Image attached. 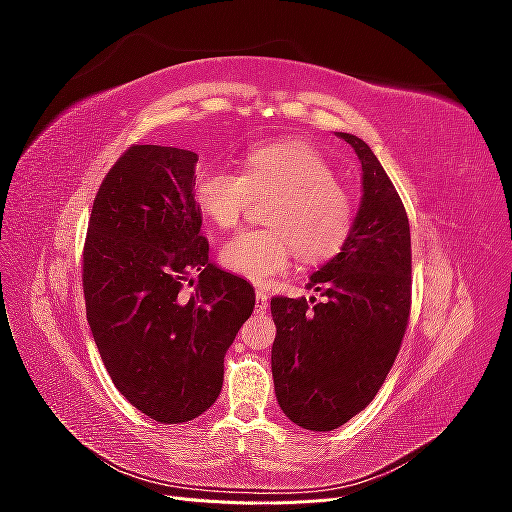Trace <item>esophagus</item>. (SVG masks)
Wrapping results in <instances>:
<instances>
[{
  "label": "esophagus",
  "instance_id": "1",
  "mask_svg": "<svg viewBox=\"0 0 512 512\" xmlns=\"http://www.w3.org/2000/svg\"><path fill=\"white\" fill-rule=\"evenodd\" d=\"M269 307V292L265 288L256 290V312H267Z\"/></svg>",
  "mask_w": 512,
  "mask_h": 512
}]
</instances>
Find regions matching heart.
Returning a JSON list of instances; mask_svg holds the SVG:
<instances>
[{
  "mask_svg": "<svg viewBox=\"0 0 512 512\" xmlns=\"http://www.w3.org/2000/svg\"><path fill=\"white\" fill-rule=\"evenodd\" d=\"M254 196H271L262 211L269 226L241 230L224 245L222 260L256 284L286 271L294 250L305 262L331 258L352 228V198L335 168L301 141L256 145L245 153L243 175L205 168L194 183L196 205L220 228L235 226Z\"/></svg>",
  "mask_w": 512,
  "mask_h": 512,
  "instance_id": "b5f03b06",
  "label": "heart"
}]
</instances>
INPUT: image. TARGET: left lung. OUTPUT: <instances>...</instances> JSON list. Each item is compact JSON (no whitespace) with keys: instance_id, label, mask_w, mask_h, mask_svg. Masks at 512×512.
<instances>
[{"instance_id":"8db88e82","label":"left lung","mask_w":512,"mask_h":512,"mask_svg":"<svg viewBox=\"0 0 512 512\" xmlns=\"http://www.w3.org/2000/svg\"><path fill=\"white\" fill-rule=\"evenodd\" d=\"M363 170V198L342 252L309 277L322 301L273 297L271 369L280 408L331 431L376 397L404 339L412 303L410 224L386 170L359 136L337 132Z\"/></svg>"}]
</instances>
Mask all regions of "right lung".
<instances>
[{
  "mask_svg": "<svg viewBox=\"0 0 512 512\" xmlns=\"http://www.w3.org/2000/svg\"><path fill=\"white\" fill-rule=\"evenodd\" d=\"M196 162L188 149L132 145L100 185L83 250L87 322L108 376L166 425L215 404L256 301L250 282L209 260Z\"/></svg>",
  "mask_w": 512,
  "mask_h": 512,
  "instance_id": "obj_1",
  "label": "right lung"
}]
</instances>
